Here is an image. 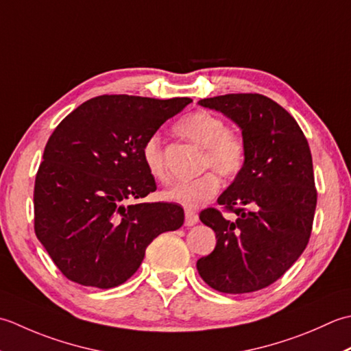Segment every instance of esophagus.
<instances>
[{
	"instance_id": "34e87169",
	"label": "esophagus",
	"mask_w": 351,
	"mask_h": 351,
	"mask_svg": "<svg viewBox=\"0 0 351 351\" xmlns=\"http://www.w3.org/2000/svg\"><path fill=\"white\" fill-rule=\"evenodd\" d=\"M197 223H198L197 212L191 210V209H186V210H184V226L191 227V226H194V224H197Z\"/></svg>"
}]
</instances>
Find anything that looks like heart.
<instances>
[{
    "label": "heart",
    "instance_id": "obj_1",
    "mask_svg": "<svg viewBox=\"0 0 351 351\" xmlns=\"http://www.w3.org/2000/svg\"><path fill=\"white\" fill-rule=\"evenodd\" d=\"M177 133L192 144L204 148L202 167L213 168L223 177L238 176L245 165L247 145L239 134L228 132L226 121L207 110L192 112L176 125ZM142 159L149 176L160 183H168L169 176L163 159V148L159 134H152L142 145ZM219 189V178L207 171L194 180L178 182L163 197L168 202L186 207H197L210 199Z\"/></svg>",
    "mask_w": 351,
    "mask_h": 351
}]
</instances>
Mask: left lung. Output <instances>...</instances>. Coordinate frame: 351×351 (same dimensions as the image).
I'll list each match as a JSON object with an SVG mask.
<instances>
[{"label":"left lung","instance_id":"obj_1","mask_svg":"<svg viewBox=\"0 0 351 351\" xmlns=\"http://www.w3.org/2000/svg\"><path fill=\"white\" fill-rule=\"evenodd\" d=\"M198 104L238 124L247 145L244 168L218 197L236 221L213 207L199 213L217 247L198 259V274L224 294L259 291L280 278L309 242L317 207L311 148L297 121L265 95L227 94Z\"/></svg>","mask_w":351,"mask_h":351}]
</instances>
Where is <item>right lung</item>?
<instances>
[{"label":"right lung","instance_id":"right-lung-1","mask_svg":"<svg viewBox=\"0 0 351 351\" xmlns=\"http://www.w3.org/2000/svg\"><path fill=\"white\" fill-rule=\"evenodd\" d=\"M191 98L99 95L56 127L34 182V232L71 282L109 289L141 267L145 248L180 228L173 203H141L156 191L142 145Z\"/></svg>","mask_w":351,"mask_h":351}]
</instances>
